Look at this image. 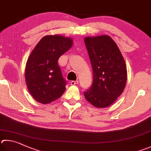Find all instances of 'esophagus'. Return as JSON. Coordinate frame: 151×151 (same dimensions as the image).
<instances>
[{"label": "esophagus", "mask_w": 151, "mask_h": 151, "mask_svg": "<svg viewBox=\"0 0 151 151\" xmlns=\"http://www.w3.org/2000/svg\"><path fill=\"white\" fill-rule=\"evenodd\" d=\"M70 83L71 85H75V84H78V81H72Z\"/></svg>", "instance_id": "obj_1"}]
</instances>
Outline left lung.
<instances>
[{"label": "left lung", "mask_w": 151, "mask_h": 151, "mask_svg": "<svg viewBox=\"0 0 151 151\" xmlns=\"http://www.w3.org/2000/svg\"><path fill=\"white\" fill-rule=\"evenodd\" d=\"M84 40L93 70V83L84 92V97L94 107L106 108L125 88V63L116 43L108 35L86 37Z\"/></svg>", "instance_id": "obj_1"}]
</instances>
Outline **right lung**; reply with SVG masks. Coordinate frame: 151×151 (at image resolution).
<instances>
[{
  "label": "right lung",
  "mask_w": 151,
  "mask_h": 151,
  "mask_svg": "<svg viewBox=\"0 0 151 151\" xmlns=\"http://www.w3.org/2000/svg\"><path fill=\"white\" fill-rule=\"evenodd\" d=\"M73 40L59 35H45L33 49L26 63L25 78L30 94L43 104L58 99L65 91L58 59L72 47Z\"/></svg>",
  "instance_id": "obj_1"
}]
</instances>
